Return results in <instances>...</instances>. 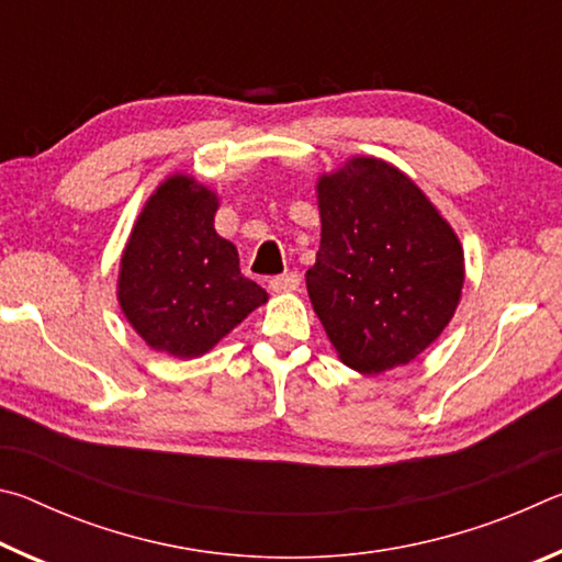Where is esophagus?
Wrapping results in <instances>:
<instances>
[{
	"label": "esophagus",
	"mask_w": 562,
	"mask_h": 562,
	"mask_svg": "<svg viewBox=\"0 0 562 562\" xmlns=\"http://www.w3.org/2000/svg\"><path fill=\"white\" fill-rule=\"evenodd\" d=\"M297 288H300V278H297V274H294V272L278 274V278L270 280V290L278 292V294L292 292V290H297Z\"/></svg>",
	"instance_id": "34e87169"
}]
</instances>
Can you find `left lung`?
<instances>
[{"instance_id":"obj_1","label":"left lung","mask_w":562,"mask_h":562,"mask_svg":"<svg viewBox=\"0 0 562 562\" xmlns=\"http://www.w3.org/2000/svg\"><path fill=\"white\" fill-rule=\"evenodd\" d=\"M317 207L307 292L337 357L359 374L406 367L459 307V235L412 178L374 156L322 173Z\"/></svg>"}]
</instances>
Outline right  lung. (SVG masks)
Returning <instances> with one entry per match:
<instances>
[{
  "instance_id": "right-lung-1",
  "label": "right lung",
  "mask_w": 562,
  "mask_h": 562,
  "mask_svg": "<svg viewBox=\"0 0 562 562\" xmlns=\"http://www.w3.org/2000/svg\"><path fill=\"white\" fill-rule=\"evenodd\" d=\"M221 198L193 176L173 173L138 213L121 252L116 297L150 349L195 359L268 302L240 274L237 247L217 235Z\"/></svg>"
}]
</instances>
